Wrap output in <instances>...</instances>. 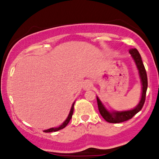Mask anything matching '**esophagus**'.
<instances>
[{
    "label": "esophagus",
    "instance_id": "esophagus-1",
    "mask_svg": "<svg viewBox=\"0 0 159 159\" xmlns=\"http://www.w3.org/2000/svg\"><path fill=\"white\" fill-rule=\"evenodd\" d=\"M92 87V83L89 81H86L84 85V89H88Z\"/></svg>",
    "mask_w": 159,
    "mask_h": 159
}]
</instances>
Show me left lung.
I'll use <instances>...</instances> for the list:
<instances>
[{
	"label": "left lung",
	"instance_id": "8db88e82",
	"mask_svg": "<svg viewBox=\"0 0 159 159\" xmlns=\"http://www.w3.org/2000/svg\"><path fill=\"white\" fill-rule=\"evenodd\" d=\"M129 52L131 55L132 58L134 60L138 70H139V77H140L141 83V99L139 101V104H137V106L135 108L132 109V110L124 111H110L108 109H107L106 107L101 102V101L99 99L98 97L97 96L96 98L99 112H100L101 116L107 121L110 122V123H121V122H124L129 119H131L135 114L138 113L142 109L145 102V98H146V93L147 89V72L145 70L144 64H143L142 60H141V57L140 54H139V51L136 49H129Z\"/></svg>",
	"mask_w": 159,
	"mask_h": 159
}]
</instances>
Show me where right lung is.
<instances>
[{"instance_id":"right-lung-1","label":"right lung","mask_w":159,"mask_h":159,"mask_svg":"<svg viewBox=\"0 0 159 159\" xmlns=\"http://www.w3.org/2000/svg\"><path fill=\"white\" fill-rule=\"evenodd\" d=\"M74 104H75V101L73 102V104L72 105V107L70 109V113H69L67 118H66V119L65 120V121L63 122L62 124H61L60 126L58 127H52V128H50V129H46V130H43V132H45V133H51V132H56V131H58L60 130L61 129H64V128L66 127V125H67L69 122H70V119H71L72 116V114H73V110H74Z\"/></svg>"}]
</instances>
